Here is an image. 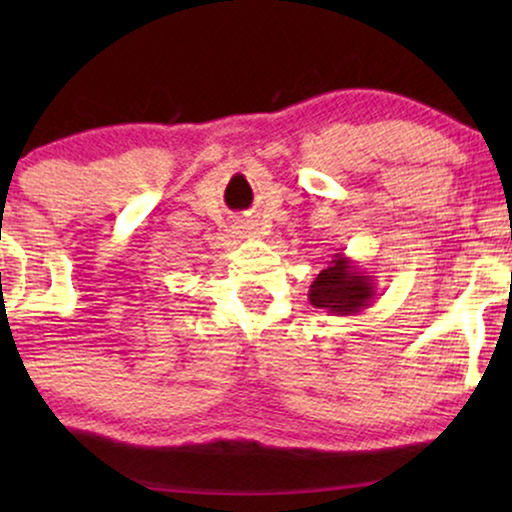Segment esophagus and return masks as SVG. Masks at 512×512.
I'll list each match as a JSON object with an SVG mask.
<instances>
[{
	"mask_svg": "<svg viewBox=\"0 0 512 512\" xmlns=\"http://www.w3.org/2000/svg\"><path fill=\"white\" fill-rule=\"evenodd\" d=\"M242 235L244 237H254L256 235V226H242Z\"/></svg>",
	"mask_w": 512,
	"mask_h": 512,
	"instance_id": "1",
	"label": "esophagus"
}]
</instances>
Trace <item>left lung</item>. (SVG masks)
<instances>
[{"label":"left lung","mask_w":512,"mask_h":512,"mask_svg":"<svg viewBox=\"0 0 512 512\" xmlns=\"http://www.w3.org/2000/svg\"><path fill=\"white\" fill-rule=\"evenodd\" d=\"M377 296V282L373 275L361 270L345 254H333L324 261V268L310 284V303L326 310L333 317H349L370 307Z\"/></svg>","instance_id":"obj_1"}]
</instances>
